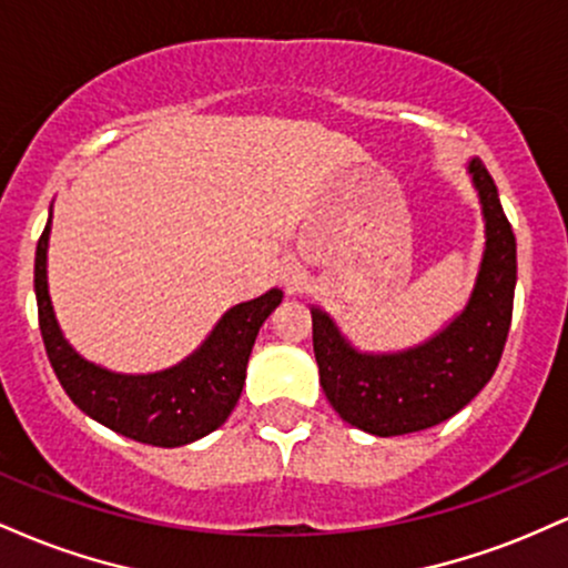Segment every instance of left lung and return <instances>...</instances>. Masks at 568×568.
I'll use <instances>...</instances> for the list:
<instances>
[{"label": "left lung", "instance_id": "obj_1", "mask_svg": "<svg viewBox=\"0 0 568 568\" xmlns=\"http://www.w3.org/2000/svg\"><path fill=\"white\" fill-rule=\"evenodd\" d=\"M486 219V253L465 312L422 347L395 355L352 349L328 315L312 310V347L336 414L371 435L419 433L462 410L499 366L515 296V234L480 160L470 162Z\"/></svg>", "mask_w": 568, "mask_h": 568}]
</instances>
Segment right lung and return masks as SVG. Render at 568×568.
Listing matches in <instances>:
<instances>
[{"label":"right lung","instance_id":"1","mask_svg":"<svg viewBox=\"0 0 568 568\" xmlns=\"http://www.w3.org/2000/svg\"><path fill=\"white\" fill-rule=\"evenodd\" d=\"M50 221L37 243L34 293L44 349L67 395L84 414L149 446H184L226 422L245 384L253 342L283 293L272 288L221 317L205 344L179 366L146 376L112 374L77 355L58 328L48 293Z\"/></svg>","mask_w":568,"mask_h":568}]
</instances>
